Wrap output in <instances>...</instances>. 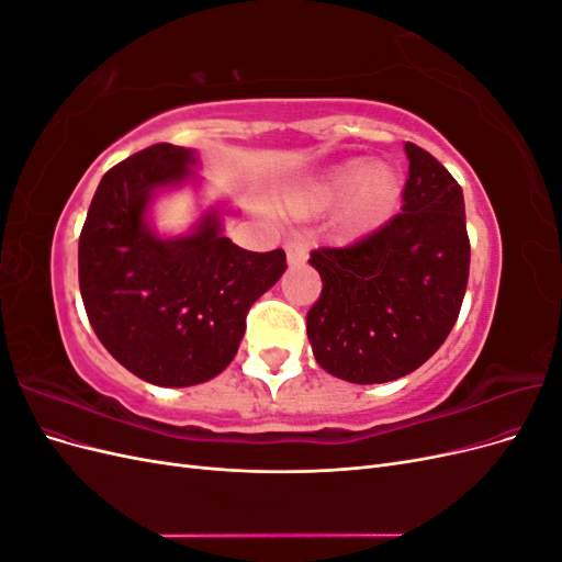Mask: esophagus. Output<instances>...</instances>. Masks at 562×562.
<instances>
[{
    "mask_svg": "<svg viewBox=\"0 0 562 562\" xmlns=\"http://www.w3.org/2000/svg\"><path fill=\"white\" fill-rule=\"evenodd\" d=\"M285 255H288V265H302L307 260V246L300 239H293L285 244Z\"/></svg>",
    "mask_w": 562,
    "mask_h": 562,
    "instance_id": "1",
    "label": "esophagus"
}]
</instances>
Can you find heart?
I'll use <instances>...</instances> for the list:
<instances>
[{
	"instance_id": "b5f03b06",
	"label": "heart",
	"mask_w": 562,
	"mask_h": 562,
	"mask_svg": "<svg viewBox=\"0 0 562 562\" xmlns=\"http://www.w3.org/2000/svg\"><path fill=\"white\" fill-rule=\"evenodd\" d=\"M398 192V176L386 164H363L353 159L333 168L323 180L300 190L293 196V209L318 211L347 199L349 225L356 229H368L384 223L394 213Z\"/></svg>"
}]
</instances>
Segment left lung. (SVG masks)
<instances>
[{
	"label": "left lung",
	"instance_id": "obj_1",
	"mask_svg": "<svg viewBox=\"0 0 562 562\" xmlns=\"http://www.w3.org/2000/svg\"><path fill=\"white\" fill-rule=\"evenodd\" d=\"M398 215L345 248H316L323 288L307 312L316 363L353 384L405 378L446 342L462 310L471 244L462 187L427 149L405 143Z\"/></svg>",
	"mask_w": 562,
	"mask_h": 562
}]
</instances>
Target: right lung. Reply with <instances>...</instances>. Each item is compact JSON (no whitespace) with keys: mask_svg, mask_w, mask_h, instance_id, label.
I'll list each match as a JSON object with an SVG mask.
<instances>
[{"mask_svg":"<svg viewBox=\"0 0 562 562\" xmlns=\"http://www.w3.org/2000/svg\"><path fill=\"white\" fill-rule=\"evenodd\" d=\"M194 151L168 143L124 159L100 180L79 236V291L103 347L133 375L192 386L223 372L239 349L252 302L285 271V252H252L209 213L178 239L145 223L159 187L192 176Z\"/></svg>","mask_w":562,"mask_h":562,"instance_id":"obj_1","label":"right lung"}]
</instances>
